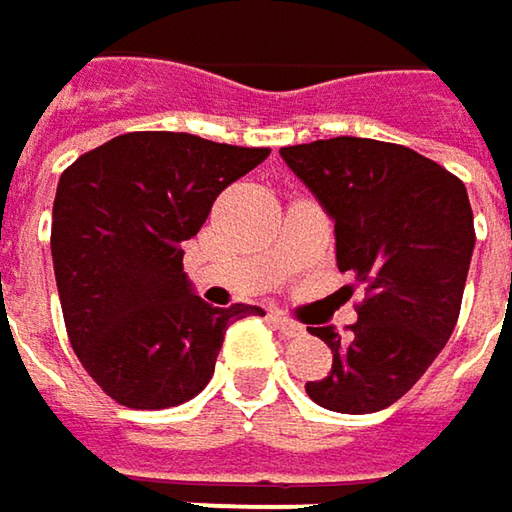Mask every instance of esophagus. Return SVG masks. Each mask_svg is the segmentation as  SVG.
<instances>
[{"label": "esophagus", "mask_w": 512, "mask_h": 512, "mask_svg": "<svg viewBox=\"0 0 512 512\" xmlns=\"http://www.w3.org/2000/svg\"><path fill=\"white\" fill-rule=\"evenodd\" d=\"M271 320L276 323V329H279L282 335H288V338H297V335H303V326H300V323H294L291 317H285L282 311H271Z\"/></svg>", "instance_id": "34e87169"}]
</instances>
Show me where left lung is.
I'll return each mask as SVG.
<instances>
[{
	"instance_id": "obj_1",
	"label": "left lung",
	"mask_w": 512,
	"mask_h": 512,
	"mask_svg": "<svg viewBox=\"0 0 512 512\" xmlns=\"http://www.w3.org/2000/svg\"><path fill=\"white\" fill-rule=\"evenodd\" d=\"M335 221L338 271L367 285L349 335L309 326L332 370L306 393L338 414L402 399L452 338L475 247L466 186L393 142L335 136L279 151Z\"/></svg>"
}]
</instances>
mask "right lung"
I'll list each match as a JSON object with an SVG mask.
<instances>
[{
	"label": "right lung",
	"mask_w": 512,
	"mask_h": 512,
	"mask_svg": "<svg viewBox=\"0 0 512 512\" xmlns=\"http://www.w3.org/2000/svg\"><path fill=\"white\" fill-rule=\"evenodd\" d=\"M271 151L192 133H122L60 174L52 262L69 344L95 384L125 408L160 411L198 396L227 326L265 314L212 309L183 274V241L215 198Z\"/></svg>",
	"instance_id": "add662e5"
}]
</instances>
